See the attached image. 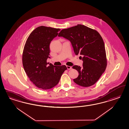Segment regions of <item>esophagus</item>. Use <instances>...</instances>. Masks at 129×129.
<instances>
[{"instance_id": "34e87169", "label": "esophagus", "mask_w": 129, "mask_h": 129, "mask_svg": "<svg viewBox=\"0 0 129 129\" xmlns=\"http://www.w3.org/2000/svg\"><path fill=\"white\" fill-rule=\"evenodd\" d=\"M67 68L68 70H71L72 69V67H71L69 66H67Z\"/></svg>"}]
</instances>
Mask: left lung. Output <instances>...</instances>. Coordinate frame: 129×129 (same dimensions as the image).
I'll return each instance as SVG.
<instances>
[{
  "label": "left lung",
  "mask_w": 129,
  "mask_h": 129,
  "mask_svg": "<svg viewBox=\"0 0 129 129\" xmlns=\"http://www.w3.org/2000/svg\"><path fill=\"white\" fill-rule=\"evenodd\" d=\"M59 37L71 42L75 54L82 55V67L74 65L72 68L78 71L74 82L79 86L88 87L94 85L105 72L107 66L105 43L97 31L82 24L62 29Z\"/></svg>",
  "instance_id": "8db88e82"
}]
</instances>
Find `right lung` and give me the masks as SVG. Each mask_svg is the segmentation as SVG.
Here are the masks:
<instances>
[{
    "instance_id": "add662e5",
    "label": "right lung",
    "mask_w": 129,
    "mask_h": 129,
    "mask_svg": "<svg viewBox=\"0 0 129 129\" xmlns=\"http://www.w3.org/2000/svg\"><path fill=\"white\" fill-rule=\"evenodd\" d=\"M60 30L59 28L39 26L30 34L24 46L23 69L32 83L42 89H51L56 86L67 69L65 65L47 66L50 44Z\"/></svg>"
}]
</instances>
